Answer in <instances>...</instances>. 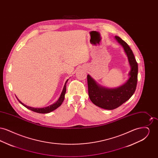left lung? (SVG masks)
<instances>
[{
  "mask_svg": "<svg viewBox=\"0 0 158 158\" xmlns=\"http://www.w3.org/2000/svg\"><path fill=\"white\" fill-rule=\"evenodd\" d=\"M115 38L123 46L128 57L131 70L127 81L117 88L109 89L98 85L89 75L87 76L88 94L90 101L100 108L111 110L126 102L135 92L137 82L138 64L129 45L118 36Z\"/></svg>",
  "mask_w": 158,
  "mask_h": 158,
  "instance_id": "8db88e82",
  "label": "left lung"
}]
</instances>
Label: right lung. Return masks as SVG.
I'll list each match as a JSON object with an SVG mask.
<instances>
[{"mask_svg":"<svg viewBox=\"0 0 158 158\" xmlns=\"http://www.w3.org/2000/svg\"><path fill=\"white\" fill-rule=\"evenodd\" d=\"M68 80H69V79H68V80L66 81V82L65 84H64V87H63V90H62V92H61V95H60V97H59V99H58L55 103H54L52 105H50V106H48L44 107V108H33V107H31V106H27V105L23 104L21 101H20L17 98V97H16V98H17V99L18 100V101H19L22 105H23L25 107H26L27 108L30 110L32 111H34V112H35V113H41V114H46V113H50V112L54 111V110L57 109L58 107H59L60 105H61L62 102H63L64 99V95H65V94H66V83H67Z\"/></svg>","mask_w":158,"mask_h":158,"instance_id":"obj_1","label":"right lung"}]
</instances>
